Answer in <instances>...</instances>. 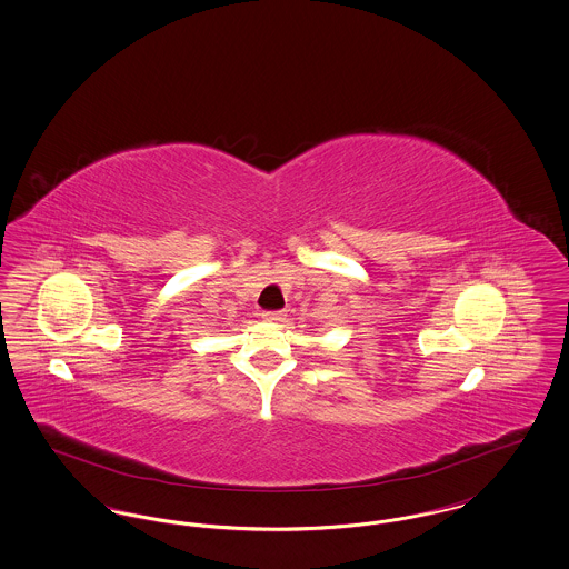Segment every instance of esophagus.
I'll return each mask as SVG.
<instances>
[{
	"label": "esophagus",
	"instance_id": "34e87169",
	"mask_svg": "<svg viewBox=\"0 0 569 569\" xmlns=\"http://www.w3.org/2000/svg\"><path fill=\"white\" fill-rule=\"evenodd\" d=\"M262 320H267V322H281V320H286V313L283 311H264Z\"/></svg>",
	"mask_w": 569,
	"mask_h": 569
}]
</instances>
